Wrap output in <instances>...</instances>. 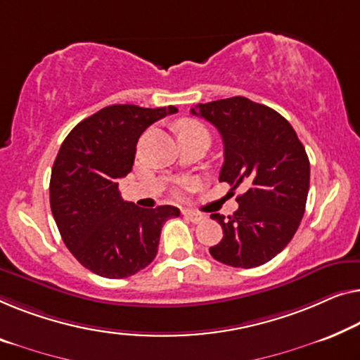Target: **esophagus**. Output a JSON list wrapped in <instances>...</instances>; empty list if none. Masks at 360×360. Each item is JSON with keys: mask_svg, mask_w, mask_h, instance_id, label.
<instances>
[{"mask_svg": "<svg viewBox=\"0 0 360 360\" xmlns=\"http://www.w3.org/2000/svg\"><path fill=\"white\" fill-rule=\"evenodd\" d=\"M184 216L188 217L193 224H200L201 221H205V219H206V216L201 214V212L190 211V210H184Z\"/></svg>", "mask_w": 360, "mask_h": 360, "instance_id": "obj_1", "label": "esophagus"}]
</instances>
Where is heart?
<instances>
[{
    "label": "heart",
    "instance_id": "1",
    "mask_svg": "<svg viewBox=\"0 0 360 360\" xmlns=\"http://www.w3.org/2000/svg\"><path fill=\"white\" fill-rule=\"evenodd\" d=\"M176 133H179L180 136V134H186V133H207V131L201 123L195 122V120H184V122L176 124Z\"/></svg>",
    "mask_w": 360,
    "mask_h": 360
}]
</instances>
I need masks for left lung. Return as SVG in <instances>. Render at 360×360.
I'll return each instance as SVG.
<instances>
[{
	"mask_svg": "<svg viewBox=\"0 0 360 360\" xmlns=\"http://www.w3.org/2000/svg\"><path fill=\"white\" fill-rule=\"evenodd\" d=\"M191 113L214 124L224 143L219 181L233 188L238 210L227 219L211 214L224 237L211 257L233 268H255L283 252L300 226L310 186L304 144L283 115L247 97L198 103Z\"/></svg>",
	"mask_w": 360,
	"mask_h": 360,
	"instance_id": "1",
	"label": "left lung"
}]
</instances>
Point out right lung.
Masks as SVG:
<instances>
[{
	"label": "right lung",
	"mask_w": 360,
	"mask_h": 360,
	"mask_svg": "<svg viewBox=\"0 0 360 360\" xmlns=\"http://www.w3.org/2000/svg\"><path fill=\"white\" fill-rule=\"evenodd\" d=\"M176 107L118 103L77 123L61 144L50 179V206L65 245L102 278L136 274L158 255L160 231L175 206L143 210L123 201L118 180L133 169L138 139Z\"/></svg>",
	"instance_id": "add662e5"
}]
</instances>
